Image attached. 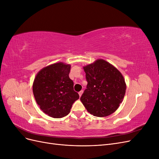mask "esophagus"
Wrapping results in <instances>:
<instances>
[{
	"instance_id": "esophagus-1",
	"label": "esophagus",
	"mask_w": 159,
	"mask_h": 159,
	"mask_svg": "<svg viewBox=\"0 0 159 159\" xmlns=\"http://www.w3.org/2000/svg\"><path fill=\"white\" fill-rule=\"evenodd\" d=\"M83 93H84V90H81L80 92H79V95H80V97H81V95L83 94Z\"/></svg>"
}]
</instances>
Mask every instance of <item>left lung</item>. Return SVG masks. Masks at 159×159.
<instances>
[{"mask_svg":"<svg viewBox=\"0 0 159 159\" xmlns=\"http://www.w3.org/2000/svg\"><path fill=\"white\" fill-rule=\"evenodd\" d=\"M88 85L80 98L91 115L106 117L119 107L125 94L126 84L117 68L103 60L84 67Z\"/></svg>","mask_w":159,"mask_h":159,"instance_id":"8db88e82","label":"left lung"}]
</instances>
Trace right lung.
Instances as JSON below:
<instances>
[{"label":"right lung","instance_id":"add662e5","mask_svg":"<svg viewBox=\"0 0 159 159\" xmlns=\"http://www.w3.org/2000/svg\"><path fill=\"white\" fill-rule=\"evenodd\" d=\"M70 65L56 63L41 70L33 83V93L40 108L49 116L61 118L70 112L79 94L69 77Z\"/></svg>","mask_w":159,"mask_h":159}]
</instances>
